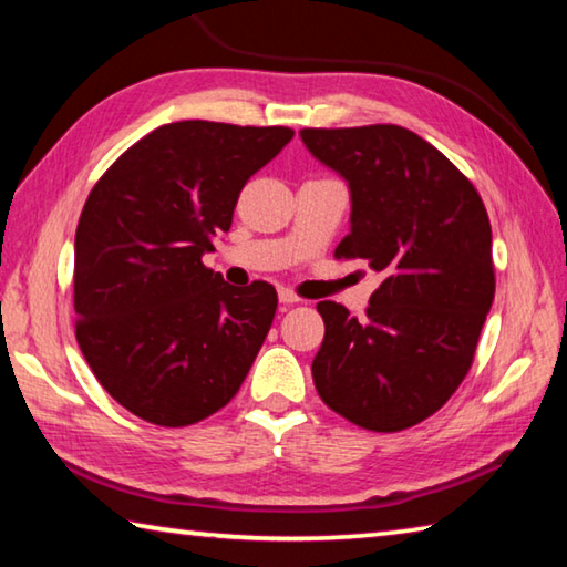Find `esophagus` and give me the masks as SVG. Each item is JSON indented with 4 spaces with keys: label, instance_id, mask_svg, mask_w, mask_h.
Segmentation results:
<instances>
[{
    "label": "esophagus",
    "instance_id": "34e87169",
    "mask_svg": "<svg viewBox=\"0 0 567 567\" xmlns=\"http://www.w3.org/2000/svg\"><path fill=\"white\" fill-rule=\"evenodd\" d=\"M280 302L295 305V302H300V297H297L292 290H287V287H280Z\"/></svg>",
    "mask_w": 567,
    "mask_h": 567
}]
</instances>
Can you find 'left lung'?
I'll list each match as a JSON object with an SVG mask.
<instances>
[{"mask_svg": "<svg viewBox=\"0 0 567 567\" xmlns=\"http://www.w3.org/2000/svg\"><path fill=\"white\" fill-rule=\"evenodd\" d=\"M300 134L350 182L352 229L334 257L380 275L362 320L318 302L315 388L354 425L398 433L435 415L475 360L495 297L491 219L473 182L415 132L368 124Z\"/></svg>", "mask_w": 567, "mask_h": 567, "instance_id": "1", "label": "left lung"}]
</instances>
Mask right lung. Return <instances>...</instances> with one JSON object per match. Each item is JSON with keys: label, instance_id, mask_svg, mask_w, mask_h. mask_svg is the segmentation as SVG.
I'll return each mask as SVG.
<instances>
[{"label": "right lung", "instance_id": "right-lung-1", "mask_svg": "<svg viewBox=\"0 0 567 567\" xmlns=\"http://www.w3.org/2000/svg\"><path fill=\"white\" fill-rule=\"evenodd\" d=\"M290 127L185 120L122 152L92 187L74 237V332L132 415L185 427L237 395L270 332L277 292L205 267L245 182Z\"/></svg>", "mask_w": 567, "mask_h": 567}]
</instances>
